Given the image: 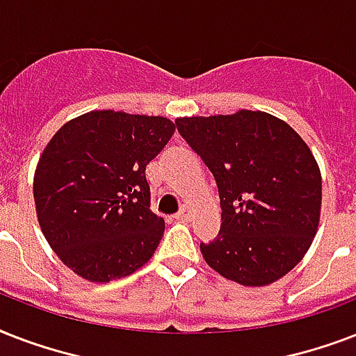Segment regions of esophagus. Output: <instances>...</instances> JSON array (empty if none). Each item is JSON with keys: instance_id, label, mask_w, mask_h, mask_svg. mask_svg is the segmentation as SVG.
Here are the masks:
<instances>
[{"instance_id": "obj_1", "label": "esophagus", "mask_w": 356, "mask_h": 356, "mask_svg": "<svg viewBox=\"0 0 356 356\" xmlns=\"http://www.w3.org/2000/svg\"><path fill=\"white\" fill-rule=\"evenodd\" d=\"M190 216H192V212H190L188 207H183V211L179 212L175 218H177V220H190Z\"/></svg>"}]
</instances>
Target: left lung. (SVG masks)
I'll use <instances>...</instances> for the list:
<instances>
[{
  "mask_svg": "<svg viewBox=\"0 0 356 356\" xmlns=\"http://www.w3.org/2000/svg\"><path fill=\"white\" fill-rule=\"evenodd\" d=\"M216 179L222 227L201 243L207 264L243 286L271 284L299 264L314 240L321 173L286 122L260 113L175 120Z\"/></svg>",
  "mask_w": 356,
  "mask_h": 356,
  "instance_id": "left-lung-1",
  "label": "left lung"
}]
</instances>
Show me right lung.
I'll return each instance as SVG.
<instances>
[{
	"label": "right lung",
	"instance_id": "right-lung-1",
	"mask_svg": "<svg viewBox=\"0 0 356 356\" xmlns=\"http://www.w3.org/2000/svg\"><path fill=\"white\" fill-rule=\"evenodd\" d=\"M175 123L92 111L64 123L35 172L36 216L58 259L92 282L131 275L155 253L164 220L149 209L145 168Z\"/></svg>",
	"mask_w": 356,
	"mask_h": 356
}]
</instances>
